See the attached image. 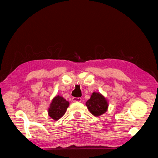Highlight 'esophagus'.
I'll return each instance as SVG.
<instances>
[{
  "mask_svg": "<svg viewBox=\"0 0 158 158\" xmlns=\"http://www.w3.org/2000/svg\"><path fill=\"white\" fill-rule=\"evenodd\" d=\"M73 101L74 102H80L81 101V98H73Z\"/></svg>",
  "mask_w": 158,
  "mask_h": 158,
  "instance_id": "1",
  "label": "esophagus"
}]
</instances>
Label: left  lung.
<instances>
[{
  "mask_svg": "<svg viewBox=\"0 0 158 158\" xmlns=\"http://www.w3.org/2000/svg\"><path fill=\"white\" fill-rule=\"evenodd\" d=\"M85 105L93 116L98 117L107 111L109 103L106 98L101 93L93 92L90 98L85 102Z\"/></svg>",
  "mask_w": 158,
  "mask_h": 158,
  "instance_id": "obj_1",
  "label": "left lung"
}]
</instances>
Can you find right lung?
<instances>
[{
    "label": "right lung",
    "instance_id": "right-lung-1",
    "mask_svg": "<svg viewBox=\"0 0 158 158\" xmlns=\"http://www.w3.org/2000/svg\"><path fill=\"white\" fill-rule=\"evenodd\" d=\"M69 105V102L62 96L56 95L48 108V115L54 121H58L65 114Z\"/></svg>",
    "mask_w": 158,
    "mask_h": 158
}]
</instances>
